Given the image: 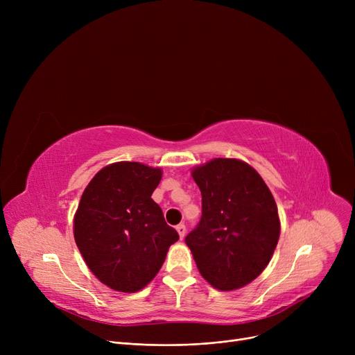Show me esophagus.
I'll return each instance as SVG.
<instances>
[{"label": "esophagus", "mask_w": 355, "mask_h": 355, "mask_svg": "<svg viewBox=\"0 0 355 355\" xmlns=\"http://www.w3.org/2000/svg\"><path fill=\"white\" fill-rule=\"evenodd\" d=\"M175 229H177V232L180 234V239H184L185 232H187V227H185V225H182V223H181V225H178Z\"/></svg>", "instance_id": "esophagus-1"}]
</instances>
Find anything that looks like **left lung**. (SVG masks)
Listing matches in <instances>:
<instances>
[{
  "label": "left lung",
  "mask_w": 355,
  "mask_h": 355,
  "mask_svg": "<svg viewBox=\"0 0 355 355\" xmlns=\"http://www.w3.org/2000/svg\"><path fill=\"white\" fill-rule=\"evenodd\" d=\"M201 218L185 243L202 277L220 291L250 284L270 262L281 233L268 185L239 159L216 158L197 166Z\"/></svg>",
  "instance_id": "left-lung-1"
}]
</instances>
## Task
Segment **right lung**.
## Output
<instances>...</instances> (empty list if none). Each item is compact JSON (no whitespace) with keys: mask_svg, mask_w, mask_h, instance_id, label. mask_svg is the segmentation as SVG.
<instances>
[{"mask_svg":"<svg viewBox=\"0 0 355 355\" xmlns=\"http://www.w3.org/2000/svg\"><path fill=\"white\" fill-rule=\"evenodd\" d=\"M162 173L139 162L105 166L89 182L74 216V240L102 284L137 292L161 269L180 239L151 198Z\"/></svg>","mask_w":355,"mask_h":355,"instance_id":"1","label":"right lung"}]
</instances>
